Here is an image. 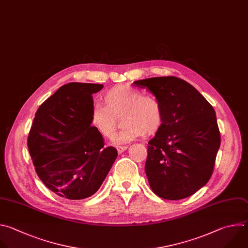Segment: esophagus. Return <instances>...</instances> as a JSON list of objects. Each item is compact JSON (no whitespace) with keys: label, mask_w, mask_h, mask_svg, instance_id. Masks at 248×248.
Returning <instances> with one entry per match:
<instances>
[{"label":"esophagus","mask_w":248,"mask_h":248,"mask_svg":"<svg viewBox=\"0 0 248 248\" xmlns=\"http://www.w3.org/2000/svg\"><path fill=\"white\" fill-rule=\"evenodd\" d=\"M127 145H120V146H117L116 147V150H117V152H118V154H122L124 151H126L127 150Z\"/></svg>","instance_id":"esophagus-1"}]
</instances>
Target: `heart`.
<instances>
[{
  "label": "heart",
  "mask_w": 248,
  "mask_h": 248,
  "mask_svg": "<svg viewBox=\"0 0 248 248\" xmlns=\"http://www.w3.org/2000/svg\"><path fill=\"white\" fill-rule=\"evenodd\" d=\"M103 106H93L91 111L92 126L107 139L115 135L118 119L123 129L116 137L118 143L155 134L163 123V108L158 98L129 85L114 86L103 95Z\"/></svg>",
  "instance_id": "heart-1"
}]
</instances>
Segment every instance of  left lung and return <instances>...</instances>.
Instances as JSON below:
<instances>
[{"mask_svg": "<svg viewBox=\"0 0 248 248\" xmlns=\"http://www.w3.org/2000/svg\"><path fill=\"white\" fill-rule=\"evenodd\" d=\"M155 94L163 123L148 141L145 174L161 199L178 201L193 194L212 176L221 136L213 107L183 79L166 76L135 81Z\"/></svg>", "mask_w": 248, "mask_h": 248, "instance_id": "1", "label": "left lung"}]
</instances>
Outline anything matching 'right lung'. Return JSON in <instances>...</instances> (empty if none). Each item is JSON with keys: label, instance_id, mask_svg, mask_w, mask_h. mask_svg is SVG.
<instances>
[{"label": "right lung", "instance_id": "right-lung-1", "mask_svg": "<svg viewBox=\"0 0 248 248\" xmlns=\"http://www.w3.org/2000/svg\"><path fill=\"white\" fill-rule=\"evenodd\" d=\"M101 84L62 86L39 107L27 139L35 171L43 184L67 200L93 195L105 181L117 151L91 126L92 94Z\"/></svg>", "mask_w": 248, "mask_h": 248}]
</instances>
